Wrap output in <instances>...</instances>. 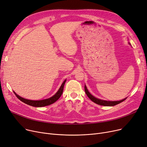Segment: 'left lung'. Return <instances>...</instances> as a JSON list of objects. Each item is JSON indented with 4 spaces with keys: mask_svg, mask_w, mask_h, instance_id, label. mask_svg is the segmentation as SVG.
<instances>
[{
    "mask_svg": "<svg viewBox=\"0 0 147 147\" xmlns=\"http://www.w3.org/2000/svg\"><path fill=\"white\" fill-rule=\"evenodd\" d=\"M129 44L130 45V43L129 42ZM84 91L86 92V94L87 95V96L89 97V98L92 101H93L94 102L96 103V104L100 105H103V106H109V107H111V106H114L117 104H119L121 102H122L123 101H124L127 98H124L123 99L120 100V101H106V100H103V99H101L97 98L96 97H95L94 96L92 95L90 92H89V90H88V88L86 86V84L84 85Z\"/></svg>",
    "mask_w": 147,
    "mask_h": 147,
    "instance_id": "8db88e82",
    "label": "left lung"
}]
</instances>
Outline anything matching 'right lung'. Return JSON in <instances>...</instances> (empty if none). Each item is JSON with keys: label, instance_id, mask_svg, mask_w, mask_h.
Segmentation results:
<instances>
[{"label": "right lung", "instance_id": "right-lung-1", "mask_svg": "<svg viewBox=\"0 0 147 147\" xmlns=\"http://www.w3.org/2000/svg\"><path fill=\"white\" fill-rule=\"evenodd\" d=\"M67 79L64 80V81L63 82V83H62V84L61 85L60 88H59L57 92V93L53 95L52 96H51L48 99H42V100H38V101H35V100H30V99H25L24 98H22L20 96H19L18 95H17L15 92L13 91L14 94H15V95L17 96V97L22 102H24L25 104L33 106V107H45V106H47V105H49L54 102H55L57 100L60 98V96H61L63 92V89H64V84L65 83Z\"/></svg>", "mask_w": 147, "mask_h": 147}]
</instances>
